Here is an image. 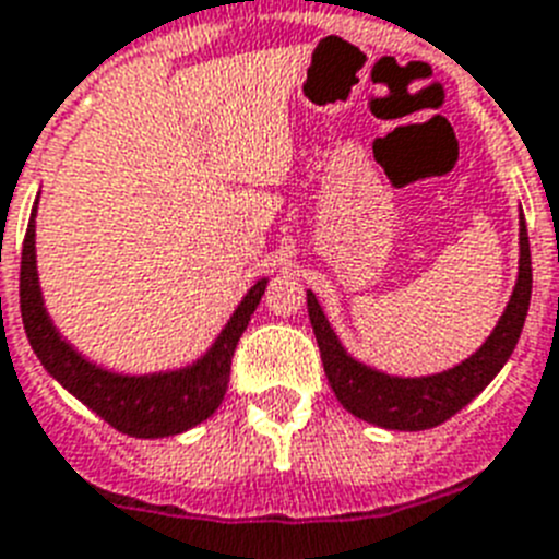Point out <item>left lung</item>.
I'll return each instance as SVG.
<instances>
[{
	"label": "left lung",
	"mask_w": 559,
	"mask_h": 559,
	"mask_svg": "<svg viewBox=\"0 0 559 559\" xmlns=\"http://www.w3.org/2000/svg\"><path fill=\"white\" fill-rule=\"evenodd\" d=\"M528 299H532V251H528L525 219L520 214V274L514 294L483 348L449 371L431 377H389L373 371L345 354L311 290H308V317L320 345L325 377L345 412L391 431H426L454 417L500 373L520 340Z\"/></svg>",
	"instance_id": "obj_1"
}]
</instances>
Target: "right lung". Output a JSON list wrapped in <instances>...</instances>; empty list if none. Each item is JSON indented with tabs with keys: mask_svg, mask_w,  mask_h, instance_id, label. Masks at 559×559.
Returning <instances> with one entry per match:
<instances>
[{
	"mask_svg": "<svg viewBox=\"0 0 559 559\" xmlns=\"http://www.w3.org/2000/svg\"><path fill=\"white\" fill-rule=\"evenodd\" d=\"M36 214V211H34ZM36 225L27 223L22 242L20 271V302L25 334L39 362L48 368L76 400L96 412L99 417L122 435L131 437H170L200 426L202 419L219 408L230 380V357L237 352L242 331L248 329L251 313L260 306L269 280H260L239 302L223 334L216 336L211 352L193 366L168 373H145V377H124L96 368L82 354H76L53 329L45 302H41L39 274H36Z\"/></svg>",
	"mask_w": 559,
	"mask_h": 559,
	"instance_id": "1",
	"label": "right lung"
}]
</instances>
